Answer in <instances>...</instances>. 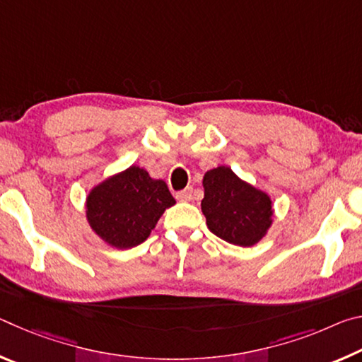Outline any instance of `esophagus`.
Here are the masks:
<instances>
[{
	"label": "esophagus",
	"mask_w": 362,
	"mask_h": 362,
	"mask_svg": "<svg viewBox=\"0 0 362 362\" xmlns=\"http://www.w3.org/2000/svg\"><path fill=\"white\" fill-rule=\"evenodd\" d=\"M175 198L179 201H192L193 199V188H185L175 194Z\"/></svg>",
	"instance_id": "esophagus-1"
}]
</instances>
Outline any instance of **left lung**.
<instances>
[{"mask_svg": "<svg viewBox=\"0 0 362 362\" xmlns=\"http://www.w3.org/2000/svg\"><path fill=\"white\" fill-rule=\"evenodd\" d=\"M203 187L201 209L214 235L243 247L254 246L265 236L273 216L268 194L225 166L207 170Z\"/></svg>", "mask_w": 362, "mask_h": 362, "instance_id": "obj_1", "label": "left lung"}]
</instances>
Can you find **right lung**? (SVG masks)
<instances>
[{"label": "right lung", "instance_id": "obj_1", "mask_svg": "<svg viewBox=\"0 0 362 362\" xmlns=\"http://www.w3.org/2000/svg\"><path fill=\"white\" fill-rule=\"evenodd\" d=\"M166 182L131 166L89 193L86 207L93 230L110 246L129 249L150 236L159 217L174 206Z\"/></svg>", "mask_w": 362, "mask_h": 362}]
</instances>
